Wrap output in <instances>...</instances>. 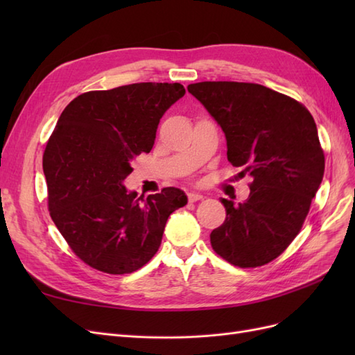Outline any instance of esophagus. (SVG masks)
<instances>
[{
  "instance_id": "1",
  "label": "esophagus",
  "mask_w": 355,
  "mask_h": 355,
  "mask_svg": "<svg viewBox=\"0 0 355 355\" xmlns=\"http://www.w3.org/2000/svg\"><path fill=\"white\" fill-rule=\"evenodd\" d=\"M188 200H189L191 202H196V201H198V200H202V196L198 194V192H189V194H188Z\"/></svg>"
}]
</instances>
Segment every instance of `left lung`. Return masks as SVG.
Wrapping results in <instances>:
<instances>
[{
    "mask_svg": "<svg viewBox=\"0 0 355 355\" xmlns=\"http://www.w3.org/2000/svg\"><path fill=\"white\" fill-rule=\"evenodd\" d=\"M227 137L228 161L252 178L250 196L222 198L227 218L210 234L213 250L240 268L280 256L302 228L324 175L313 115L302 103L254 83L188 85Z\"/></svg>",
    "mask_w": 355,
    "mask_h": 355,
    "instance_id": "8db88e82",
    "label": "left lung"
}]
</instances>
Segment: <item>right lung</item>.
<instances>
[{"instance_id":"obj_1","label":"right lung","mask_w":355,"mask_h":355,"mask_svg":"<svg viewBox=\"0 0 355 355\" xmlns=\"http://www.w3.org/2000/svg\"><path fill=\"white\" fill-rule=\"evenodd\" d=\"M184 94L179 83H136L83 93L60 114L42 155L49 210L72 252L94 270L142 268L170 214L188 202L179 188L144 198L123 185L132 159L151 151L161 116Z\"/></svg>"}]
</instances>
